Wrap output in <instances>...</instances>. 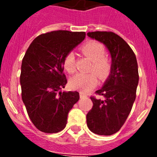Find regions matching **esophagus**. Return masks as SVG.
I'll return each mask as SVG.
<instances>
[{"instance_id": "obj_1", "label": "esophagus", "mask_w": 157, "mask_h": 157, "mask_svg": "<svg viewBox=\"0 0 157 157\" xmlns=\"http://www.w3.org/2000/svg\"><path fill=\"white\" fill-rule=\"evenodd\" d=\"M86 96L85 94H82V93H80V98H86Z\"/></svg>"}]
</instances>
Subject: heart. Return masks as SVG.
<instances>
[{
	"instance_id": "b5f03b06",
	"label": "heart",
	"mask_w": 157,
	"mask_h": 157,
	"mask_svg": "<svg viewBox=\"0 0 157 157\" xmlns=\"http://www.w3.org/2000/svg\"><path fill=\"white\" fill-rule=\"evenodd\" d=\"M81 50L86 56L93 61L90 70L95 71L101 78H105L109 75L111 63L105 56V48L101 43L91 41L81 47ZM63 67L69 73L75 71V54L68 52L63 59ZM95 72L89 74H77L70 79V86L73 90H80L82 93H88L98 83V76Z\"/></svg>"
}]
</instances>
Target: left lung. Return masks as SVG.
Returning <instances> with one entry per match:
<instances>
[{
    "label": "left lung",
    "instance_id": "1",
    "mask_svg": "<svg viewBox=\"0 0 157 157\" xmlns=\"http://www.w3.org/2000/svg\"><path fill=\"white\" fill-rule=\"evenodd\" d=\"M88 37L105 45L112 58L109 77L96 91L103 100L91 97L93 108L86 115L87 127L99 135H112L120 130L136 98L138 68L135 54L124 40L113 32H89Z\"/></svg>",
    "mask_w": 157,
    "mask_h": 157
}]
</instances>
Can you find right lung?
Instances as JSON below:
<instances>
[{"label":"right lung","mask_w":157,"mask_h":157,"mask_svg":"<svg viewBox=\"0 0 157 157\" xmlns=\"http://www.w3.org/2000/svg\"><path fill=\"white\" fill-rule=\"evenodd\" d=\"M85 37V32H49L36 37L25 53L20 74L22 99L31 122L42 132L63 130L68 112L79 100L77 91H62L67 82L63 59Z\"/></svg>","instance_id":"obj_1"}]
</instances>
